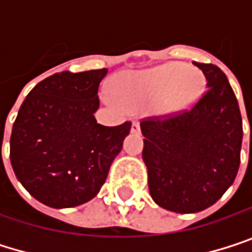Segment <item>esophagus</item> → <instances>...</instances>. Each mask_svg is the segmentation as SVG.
Wrapping results in <instances>:
<instances>
[{"mask_svg":"<svg viewBox=\"0 0 252 252\" xmlns=\"http://www.w3.org/2000/svg\"><path fill=\"white\" fill-rule=\"evenodd\" d=\"M131 131H132V132H140V124H138L137 121H134V123L131 124Z\"/></svg>","mask_w":252,"mask_h":252,"instance_id":"34e87169","label":"esophagus"}]
</instances>
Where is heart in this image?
<instances>
[{"instance_id":"heart-1","label":"heart","mask_w":252,"mask_h":252,"mask_svg":"<svg viewBox=\"0 0 252 252\" xmlns=\"http://www.w3.org/2000/svg\"><path fill=\"white\" fill-rule=\"evenodd\" d=\"M201 77L181 64H166L146 71L128 73L118 80V93L128 102H147L163 96L160 112H176L194 102L201 90Z\"/></svg>"}]
</instances>
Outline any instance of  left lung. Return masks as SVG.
<instances>
[{
  "label": "left lung",
  "instance_id": "obj_1",
  "mask_svg": "<svg viewBox=\"0 0 252 252\" xmlns=\"http://www.w3.org/2000/svg\"><path fill=\"white\" fill-rule=\"evenodd\" d=\"M194 65L207 80L204 94L189 109L140 123L150 195L175 213H197L215 204L233 184L241 162L236 96L218 65Z\"/></svg>",
  "mask_w": 252,
  "mask_h": 252
}]
</instances>
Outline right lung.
I'll return each instance as SVG.
<instances>
[{"label":"right lung","instance_id":"right-lung-1","mask_svg":"<svg viewBox=\"0 0 252 252\" xmlns=\"http://www.w3.org/2000/svg\"><path fill=\"white\" fill-rule=\"evenodd\" d=\"M106 68L55 73L37 83L19 109L10 160L22 185L52 209L92 200L106 181L131 123L97 124L99 84Z\"/></svg>","mask_w":252,"mask_h":252}]
</instances>
